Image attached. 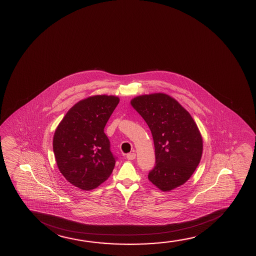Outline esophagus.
Segmentation results:
<instances>
[{"mask_svg": "<svg viewBox=\"0 0 256 256\" xmlns=\"http://www.w3.org/2000/svg\"><path fill=\"white\" fill-rule=\"evenodd\" d=\"M126 158H127L128 160H134V159L136 158V154L135 153H130V154L126 156Z\"/></svg>", "mask_w": 256, "mask_h": 256, "instance_id": "34e87169", "label": "esophagus"}]
</instances>
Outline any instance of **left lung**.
I'll return each instance as SVG.
<instances>
[{
    "mask_svg": "<svg viewBox=\"0 0 256 256\" xmlns=\"http://www.w3.org/2000/svg\"><path fill=\"white\" fill-rule=\"evenodd\" d=\"M130 105L154 140L156 166L150 182L164 192L182 186L194 174L203 153V138L194 119L174 98L162 92L140 95Z\"/></svg>",
    "mask_w": 256,
    "mask_h": 256,
    "instance_id": "obj_1",
    "label": "left lung"
}]
</instances>
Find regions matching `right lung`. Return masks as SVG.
Listing matches in <instances>:
<instances>
[{
  "label": "right lung",
  "instance_id": "right-lung-1",
  "mask_svg": "<svg viewBox=\"0 0 256 256\" xmlns=\"http://www.w3.org/2000/svg\"><path fill=\"white\" fill-rule=\"evenodd\" d=\"M114 95H94L68 111L53 136L58 168L66 180L82 190H92L110 178L116 159L104 132L119 103Z\"/></svg>",
  "mask_w": 256,
  "mask_h": 256
}]
</instances>
